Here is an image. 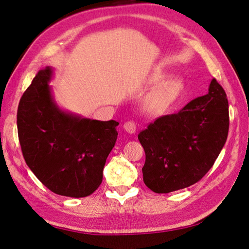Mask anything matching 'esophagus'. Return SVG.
<instances>
[{
	"label": "esophagus",
	"instance_id": "obj_1",
	"mask_svg": "<svg viewBox=\"0 0 249 249\" xmlns=\"http://www.w3.org/2000/svg\"><path fill=\"white\" fill-rule=\"evenodd\" d=\"M136 128H137V126H136V123L134 121H128L124 124V129L127 131L128 134H135Z\"/></svg>",
	"mask_w": 249,
	"mask_h": 249
}]
</instances>
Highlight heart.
Segmentation results:
<instances>
[{
    "label": "heart",
    "mask_w": 249,
    "mask_h": 249,
    "mask_svg": "<svg viewBox=\"0 0 249 249\" xmlns=\"http://www.w3.org/2000/svg\"><path fill=\"white\" fill-rule=\"evenodd\" d=\"M182 88L183 83L179 79H169L146 100L145 108L151 112H155L157 110L167 107L178 96Z\"/></svg>",
    "instance_id": "heart-1"
}]
</instances>
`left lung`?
Segmentation results:
<instances>
[{
	"label": "left lung",
	"mask_w": 249,
	"mask_h": 249,
	"mask_svg": "<svg viewBox=\"0 0 249 249\" xmlns=\"http://www.w3.org/2000/svg\"><path fill=\"white\" fill-rule=\"evenodd\" d=\"M228 130V99L213 78L208 94L140 131L144 184L156 194H168L197 183L213 167Z\"/></svg>",
	"instance_id": "left-lung-1"
}]
</instances>
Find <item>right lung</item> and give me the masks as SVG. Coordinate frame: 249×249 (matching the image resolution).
Wrapping results in <instances>:
<instances>
[{
    "label": "right lung",
    "mask_w": 249,
    "mask_h": 249,
    "mask_svg": "<svg viewBox=\"0 0 249 249\" xmlns=\"http://www.w3.org/2000/svg\"><path fill=\"white\" fill-rule=\"evenodd\" d=\"M50 66L40 70L20 99L18 136L26 165L54 194L82 198L103 181L119 123L82 118L56 105Z\"/></svg>",
    "instance_id": "obj_1"
}]
</instances>
